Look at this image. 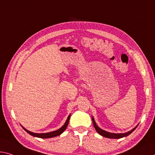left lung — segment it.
Returning <instances> with one entry per match:
<instances>
[{"label":"left lung","instance_id":"left-lung-1","mask_svg":"<svg viewBox=\"0 0 155 155\" xmlns=\"http://www.w3.org/2000/svg\"><path fill=\"white\" fill-rule=\"evenodd\" d=\"M92 120L93 125H94V127L96 130V131H97L100 135H101V136L106 137V138H110V139H121V138H123V137H127L137 128V127L139 125L138 124L137 126H135L133 129L131 130H130L127 132H125V133H112V132H109L107 131L104 130L101 128H100V127L97 126V124H96L94 119L93 117H92Z\"/></svg>","mask_w":155,"mask_h":155}]
</instances>
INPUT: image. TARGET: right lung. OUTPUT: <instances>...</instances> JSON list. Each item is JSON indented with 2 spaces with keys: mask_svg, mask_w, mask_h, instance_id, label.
<instances>
[{
  "mask_svg": "<svg viewBox=\"0 0 155 155\" xmlns=\"http://www.w3.org/2000/svg\"><path fill=\"white\" fill-rule=\"evenodd\" d=\"M70 116H71V114L69 115L68 117L67 118V120H66L65 123L64 124L63 126L60 127L59 129L57 130H55V131H53V132H46V133H35V132H30L27 130L26 128H25L23 126H22V127L27 132H28V134H29L31 136L33 137H38V138H42V139H48V138H51V137H57L58 135H60L63 133V132L65 130V129L67 128V127L68 126V124H69V121H70Z\"/></svg>",
  "mask_w": 155,
  "mask_h": 155,
  "instance_id": "obj_1",
  "label": "right lung"
}]
</instances>
